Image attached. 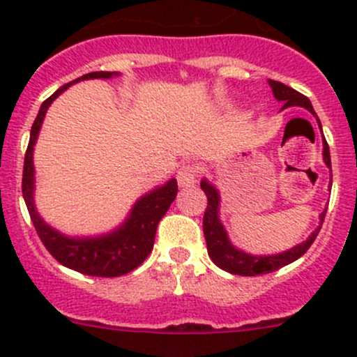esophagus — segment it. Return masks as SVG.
Here are the masks:
<instances>
[{
  "label": "esophagus",
  "mask_w": 357,
  "mask_h": 357,
  "mask_svg": "<svg viewBox=\"0 0 357 357\" xmlns=\"http://www.w3.org/2000/svg\"><path fill=\"white\" fill-rule=\"evenodd\" d=\"M197 178H199V167L197 165H183L181 169L176 174V179H178V185L181 188H188V186H193L197 183Z\"/></svg>",
  "instance_id": "obj_1"
}]
</instances>
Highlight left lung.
Returning a JSON list of instances; mask_svg holds the SVG:
<instances>
[{
	"label": "left lung",
	"mask_w": 357,
	"mask_h": 357,
	"mask_svg": "<svg viewBox=\"0 0 357 357\" xmlns=\"http://www.w3.org/2000/svg\"><path fill=\"white\" fill-rule=\"evenodd\" d=\"M269 86L273 89V95L278 102L283 103V109H289V107H304L305 110L311 112L312 115H316L314 109H312L311 102H309L307 96L301 95L295 89L289 88L283 82L273 81L269 79ZM318 117V115H316ZM318 124L321 128V122L318 119ZM323 160L325 164L332 169V160H330V149L326 139H323ZM202 190L207 195V208H205L204 214V235L205 242H207V252L208 257L212 259L215 266H219L225 271L231 273V275H240V276H255V275H266V273H273L276 269L283 268V266L290 264V262L297 261L298 257L307 252V248L312 245V242L318 236L319 229H321L323 221H325L326 211H323L319 214V226L314 231L309 235V238L305 242L298 243V245L289 248V250L282 252V254L275 255H252L247 252L240 250L229 242L228 233H226L225 226H222L221 219H219V192L215 186H212L207 179H202L200 183Z\"/></svg>",
	"instance_id": "obj_1"
}]
</instances>
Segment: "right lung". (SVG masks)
<instances>
[{
	"instance_id": "obj_1",
	"label": "right lung",
	"mask_w": 357,
	"mask_h": 357,
	"mask_svg": "<svg viewBox=\"0 0 357 357\" xmlns=\"http://www.w3.org/2000/svg\"><path fill=\"white\" fill-rule=\"evenodd\" d=\"M119 75V72H89L75 81L63 84L56 89L48 100H45L41 109L38 112L34 124L31 128V139H29L27 152L24 160V176H22V195L31 214L32 225L41 238L43 245L48 248L50 254L63 264L66 268L82 273L89 276H102V278H114L122 276L126 273L138 268L149 254L152 252L158 221L164 218L171 204L178 193V183L176 179H169L165 185L158 186L150 193L136 200L129 212L128 219L119 228L107 235L100 236H67L56 231L55 228L45 222V219L38 214L34 205V162H32V152H34L36 139H38L39 129L48 107L53 100L62 95L68 86L75 84L86 79H110Z\"/></svg>"
}]
</instances>
